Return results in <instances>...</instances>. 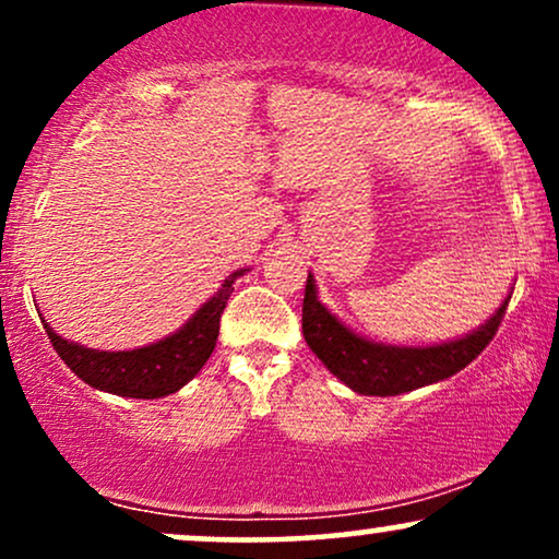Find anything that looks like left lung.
Instances as JSON below:
<instances>
[{
    "mask_svg": "<svg viewBox=\"0 0 559 559\" xmlns=\"http://www.w3.org/2000/svg\"><path fill=\"white\" fill-rule=\"evenodd\" d=\"M507 301H510V294L491 312L489 320L463 336L426 346L383 344L362 336L349 329L342 318L333 316L318 299L316 275L310 273L305 286V305H301V333L318 360L344 386L362 396H396L452 378L476 360L497 333Z\"/></svg>",
    "mask_w": 559,
    "mask_h": 559,
    "instance_id": "1",
    "label": "left lung"
}]
</instances>
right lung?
<instances>
[{"label": "right lung", "mask_w": 559, "mask_h": 559, "mask_svg": "<svg viewBox=\"0 0 559 559\" xmlns=\"http://www.w3.org/2000/svg\"><path fill=\"white\" fill-rule=\"evenodd\" d=\"M243 273L247 267L230 273L181 329L168 333L159 342L136 346V349H92V346L62 338L44 316L41 323L47 329V336L52 338L57 355L83 383L115 396L159 400V396L176 394L178 389H183L210 360L217 331H221V312L226 310L234 281L241 278Z\"/></svg>", "instance_id": "add662e5"}]
</instances>
